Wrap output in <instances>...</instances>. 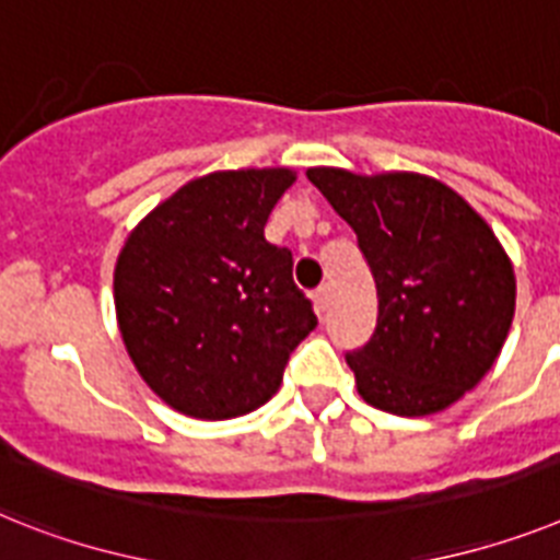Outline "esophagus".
Listing matches in <instances>:
<instances>
[{"label":"esophagus","instance_id":"obj_1","mask_svg":"<svg viewBox=\"0 0 560 560\" xmlns=\"http://www.w3.org/2000/svg\"><path fill=\"white\" fill-rule=\"evenodd\" d=\"M314 306H317V312L320 314L329 312V306H331V285L329 283L317 285V291H314Z\"/></svg>","mask_w":560,"mask_h":560}]
</instances>
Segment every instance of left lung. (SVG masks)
I'll return each instance as SVG.
<instances>
[{
	"mask_svg": "<svg viewBox=\"0 0 560 560\" xmlns=\"http://www.w3.org/2000/svg\"><path fill=\"white\" fill-rule=\"evenodd\" d=\"M358 234L377 323L346 352L363 400L418 418L455 404L492 369L515 314L510 257L464 197L432 177L308 168Z\"/></svg>",
	"mask_w": 560,
	"mask_h": 560,
	"instance_id": "obj_1",
	"label": "left lung"
}]
</instances>
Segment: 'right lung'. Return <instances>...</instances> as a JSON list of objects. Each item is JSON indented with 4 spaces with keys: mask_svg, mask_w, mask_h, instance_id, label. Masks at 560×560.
<instances>
[{
    "mask_svg": "<svg viewBox=\"0 0 560 560\" xmlns=\"http://www.w3.org/2000/svg\"><path fill=\"white\" fill-rule=\"evenodd\" d=\"M289 168L217 171L131 231L114 271L125 349L177 412L225 420L260 409L317 326L291 252L262 229Z\"/></svg>",
    "mask_w": 560,
    "mask_h": 560,
    "instance_id": "right-lung-1",
    "label": "right lung"
}]
</instances>
